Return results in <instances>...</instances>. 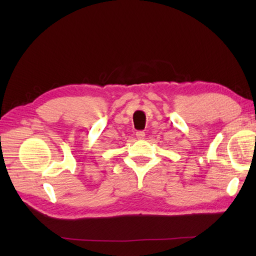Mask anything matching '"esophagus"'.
I'll return each mask as SVG.
<instances>
[{
    "label": "esophagus",
    "mask_w": 256,
    "mask_h": 256,
    "mask_svg": "<svg viewBox=\"0 0 256 256\" xmlns=\"http://www.w3.org/2000/svg\"><path fill=\"white\" fill-rule=\"evenodd\" d=\"M136 138H138V140H142V138H145V132H143V131H138V132H136Z\"/></svg>",
    "instance_id": "obj_1"
}]
</instances>
